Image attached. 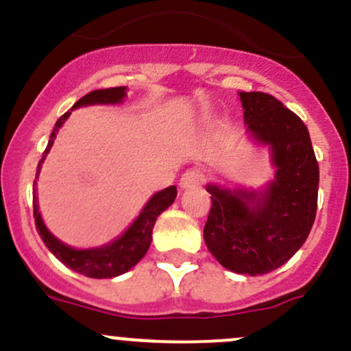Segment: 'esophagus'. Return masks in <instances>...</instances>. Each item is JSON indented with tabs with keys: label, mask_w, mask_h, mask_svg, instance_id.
Instances as JSON below:
<instances>
[{
	"label": "esophagus",
	"mask_w": 351,
	"mask_h": 351,
	"mask_svg": "<svg viewBox=\"0 0 351 351\" xmlns=\"http://www.w3.org/2000/svg\"><path fill=\"white\" fill-rule=\"evenodd\" d=\"M203 183V175L198 168H190L183 173L180 178V186L182 188H195Z\"/></svg>",
	"instance_id": "esophagus-1"
}]
</instances>
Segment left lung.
I'll list each match as a JSON object with an SVG mask.
<instances>
[{
	"label": "left lung",
	"mask_w": 351,
	"mask_h": 351,
	"mask_svg": "<svg viewBox=\"0 0 351 351\" xmlns=\"http://www.w3.org/2000/svg\"><path fill=\"white\" fill-rule=\"evenodd\" d=\"M246 130L271 149L275 180L263 191L208 184L211 210L203 237L221 267L265 275L302 248L317 217L319 169L305 123L275 96L240 91Z\"/></svg>",
	"instance_id": "left-lung-1"
}]
</instances>
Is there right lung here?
I'll return each mask as SVG.
<instances>
[{
	"instance_id": "obj_1",
	"label": "right lung",
	"mask_w": 351,
	"mask_h": 351,
	"mask_svg": "<svg viewBox=\"0 0 351 351\" xmlns=\"http://www.w3.org/2000/svg\"><path fill=\"white\" fill-rule=\"evenodd\" d=\"M125 86L95 90L91 91V93L84 95L82 99H78V101L73 105L71 111L75 110V108L88 105H117V103H121L123 99H125ZM71 111L64 113L63 117L56 121L51 136H49L48 146H46V149L43 152V158H41V161L38 163L36 175L40 173L41 163H43L46 155H48L49 149H51L58 130H60L61 125L66 121V118L71 114ZM175 198L176 186H168L165 188V190L158 191V193L153 195L152 199L146 203V206L140 213V217L134 219L133 225L130 226L121 237L105 246L91 250H75L71 248V246L61 243L58 238H55L49 233V230L46 228L43 219H41L40 208H38L36 182L33 183V215L38 233L43 238L45 245L48 246L49 252H51L64 267L71 268L73 271L76 273H82L84 276H90V278H113V276L123 275V273H126L128 269H132L134 265L146 255L149 243H152V233L156 218L175 202Z\"/></svg>"
}]
</instances>
